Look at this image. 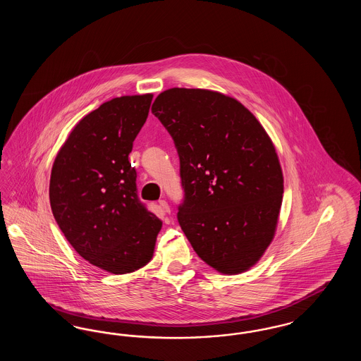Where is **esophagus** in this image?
Segmentation results:
<instances>
[{
    "label": "esophagus",
    "mask_w": 361,
    "mask_h": 361,
    "mask_svg": "<svg viewBox=\"0 0 361 361\" xmlns=\"http://www.w3.org/2000/svg\"><path fill=\"white\" fill-rule=\"evenodd\" d=\"M159 207L162 208V211H164L165 214H171V207H169V204H168L165 200H159Z\"/></svg>",
    "instance_id": "1"
}]
</instances>
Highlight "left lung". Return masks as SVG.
<instances>
[{"label":"left lung","mask_w":361,"mask_h":361,"mask_svg":"<svg viewBox=\"0 0 361 361\" xmlns=\"http://www.w3.org/2000/svg\"><path fill=\"white\" fill-rule=\"evenodd\" d=\"M152 112L178 153L177 219L193 250L221 274L247 271L274 240L283 202L271 137L238 100L214 90L168 89Z\"/></svg>","instance_id":"1"}]
</instances>
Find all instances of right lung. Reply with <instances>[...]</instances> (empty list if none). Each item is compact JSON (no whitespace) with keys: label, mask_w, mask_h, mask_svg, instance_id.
Segmentation results:
<instances>
[{"label":"right lung","mask_w":361,"mask_h":361,"mask_svg":"<svg viewBox=\"0 0 361 361\" xmlns=\"http://www.w3.org/2000/svg\"><path fill=\"white\" fill-rule=\"evenodd\" d=\"M153 94L102 104L73 128L52 165V215L75 252L123 275L145 267L162 222L137 197L128 154L147 119Z\"/></svg>","instance_id":"obj_1"}]
</instances>
